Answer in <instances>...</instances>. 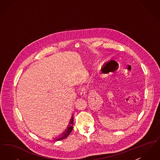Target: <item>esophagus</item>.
<instances>
[{
	"instance_id": "1",
	"label": "esophagus",
	"mask_w": 160,
	"mask_h": 160,
	"mask_svg": "<svg viewBox=\"0 0 160 160\" xmlns=\"http://www.w3.org/2000/svg\"><path fill=\"white\" fill-rule=\"evenodd\" d=\"M86 92H87L86 89H85L84 88H82V89H81V91H80V95H82V96L85 95Z\"/></svg>"
}]
</instances>
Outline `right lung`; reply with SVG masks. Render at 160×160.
I'll return each instance as SVG.
<instances>
[{
    "label": "right lung",
    "mask_w": 160,
    "mask_h": 160,
    "mask_svg": "<svg viewBox=\"0 0 160 160\" xmlns=\"http://www.w3.org/2000/svg\"><path fill=\"white\" fill-rule=\"evenodd\" d=\"M73 124H74V118H73V115H72V116L71 117V121L69 123L68 126L67 127V128L65 129V131L61 134L59 137H56V138H54V140H57V141L61 140H63L68 137L73 129Z\"/></svg>",
    "instance_id": "right-lung-1"
}]
</instances>
